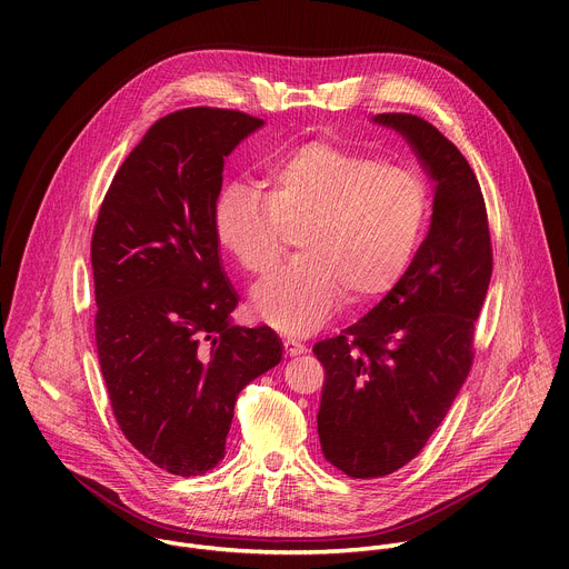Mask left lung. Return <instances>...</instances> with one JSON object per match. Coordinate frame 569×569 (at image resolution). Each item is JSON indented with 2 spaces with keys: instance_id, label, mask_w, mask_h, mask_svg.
Segmentation results:
<instances>
[{
  "instance_id": "obj_1",
  "label": "left lung",
  "mask_w": 569,
  "mask_h": 569,
  "mask_svg": "<svg viewBox=\"0 0 569 569\" xmlns=\"http://www.w3.org/2000/svg\"><path fill=\"white\" fill-rule=\"evenodd\" d=\"M252 117L184 108L150 126L117 171L92 236L97 349L126 439L173 475L224 457L242 387L281 362L270 327H238L216 204Z\"/></svg>"
}]
</instances>
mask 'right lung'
I'll use <instances>...</instances> for the list:
<instances>
[{
	"label": "right lung",
	"mask_w": 569,
	"mask_h": 569,
	"mask_svg": "<svg viewBox=\"0 0 569 569\" xmlns=\"http://www.w3.org/2000/svg\"><path fill=\"white\" fill-rule=\"evenodd\" d=\"M405 137L435 182L430 231L387 297L312 353L323 365L321 452L351 477L415 459L446 419L472 365V329L491 281V236L466 157L428 121L371 119Z\"/></svg>",
	"instance_id": "right-lung-1"
}]
</instances>
